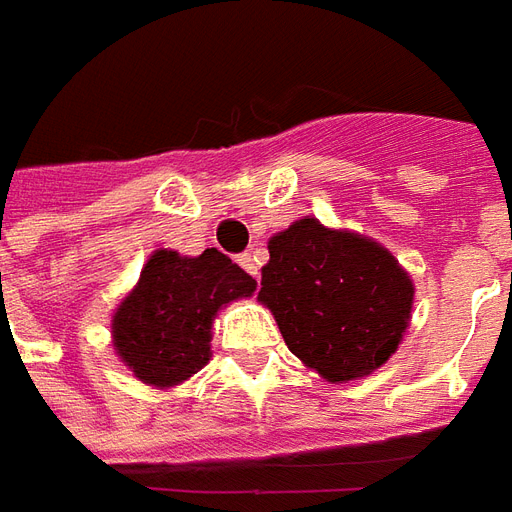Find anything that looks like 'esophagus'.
Instances as JSON below:
<instances>
[{
	"label": "esophagus",
	"mask_w": 512,
	"mask_h": 512,
	"mask_svg": "<svg viewBox=\"0 0 512 512\" xmlns=\"http://www.w3.org/2000/svg\"><path fill=\"white\" fill-rule=\"evenodd\" d=\"M237 261H240L242 270L248 272V275H253V278L259 281V264H256V259H253L251 253H242V256H240V259H237Z\"/></svg>",
	"instance_id": "34e87169"
}]
</instances>
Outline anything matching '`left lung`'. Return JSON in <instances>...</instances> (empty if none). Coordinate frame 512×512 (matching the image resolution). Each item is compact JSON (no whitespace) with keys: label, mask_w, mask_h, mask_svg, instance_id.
I'll list each match as a JSON object with an SVG mask.
<instances>
[{"label":"left lung","mask_w":512,"mask_h":512,"mask_svg":"<svg viewBox=\"0 0 512 512\" xmlns=\"http://www.w3.org/2000/svg\"><path fill=\"white\" fill-rule=\"evenodd\" d=\"M259 302L305 368L346 384L382 368L412 322L414 283L382 242L322 220L272 234Z\"/></svg>","instance_id":"left-lung-1"}]
</instances>
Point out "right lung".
Segmentation results:
<instances>
[{"label": "right lung", "mask_w": 512, "mask_h": 512, "mask_svg": "<svg viewBox=\"0 0 512 512\" xmlns=\"http://www.w3.org/2000/svg\"><path fill=\"white\" fill-rule=\"evenodd\" d=\"M253 292L251 275L215 248L201 256L158 248L111 313L114 354L138 382L171 390L210 363L215 316Z\"/></svg>", "instance_id": "1"}]
</instances>
